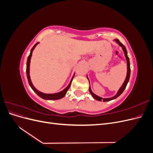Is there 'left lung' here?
<instances>
[{"mask_svg":"<svg viewBox=\"0 0 153 153\" xmlns=\"http://www.w3.org/2000/svg\"><path fill=\"white\" fill-rule=\"evenodd\" d=\"M115 41H116V42H117L120 46H121V47L122 48H123V51H124V55H125V57H126V62H127V75H126V79H125V81L124 82L123 84V85L121 86V87L120 88L119 90L118 91L117 94L115 95V96H114V97H112V98H101V97L96 95L95 94H94L93 92H92L91 89V86H90V87H89V92H90L92 96V97H93V98H94L95 100H98V101H110V100H114V99H115V98H117V97H119L120 95H121V94L123 93V91H124V89H126V85H127V84H128V82H129V76H130V72H131L130 63H129V57H128V52H127L126 48V47H125L124 46L121 42H120L119 39H115ZM87 78H88V77H87ZM88 79H89V78H88ZM89 83H90V82H89Z\"/></svg>","mask_w":153,"mask_h":153,"instance_id":"8db88e82","label":"left lung"}]
</instances>
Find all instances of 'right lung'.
Listing matches in <instances>:
<instances>
[{
	"mask_svg": "<svg viewBox=\"0 0 153 153\" xmlns=\"http://www.w3.org/2000/svg\"><path fill=\"white\" fill-rule=\"evenodd\" d=\"M38 44V43H37L35 44V45L30 50V55H29L28 58H27V68H26V73H27V79H28V82H29V84L30 85V86L31 87V88L36 93L38 94L39 97H41V98L45 99V100H59V99H61L63 97L66 95L67 91H68V89H69V87L71 86V82L73 80V78L74 77V75L71 80L70 81V83H69V85H68V87L66 88H65L63 91L57 92V93H55V94H45L43 93V92H41L40 91H39L38 90H37L36 88L34 87L33 84H32V83L31 82L30 80V75H29V67H30V59H31V56H32V52H33V50L34 49V48L36 47V46Z\"/></svg>",
	"mask_w": 153,
	"mask_h": 153,
	"instance_id": "right-lung-1",
	"label": "right lung"
}]
</instances>
